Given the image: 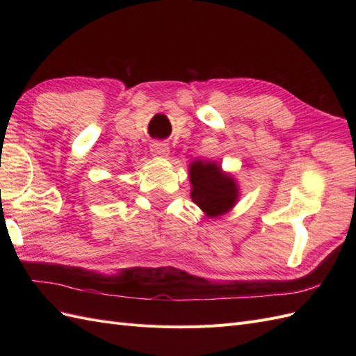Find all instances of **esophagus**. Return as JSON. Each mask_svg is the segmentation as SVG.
<instances>
[{"instance_id": "esophagus-1", "label": "esophagus", "mask_w": 356, "mask_h": 356, "mask_svg": "<svg viewBox=\"0 0 356 356\" xmlns=\"http://www.w3.org/2000/svg\"><path fill=\"white\" fill-rule=\"evenodd\" d=\"M152 154L156 157H168L169 156V147L165 143H153L152 145Z\"/></svg>"}]
</instances>
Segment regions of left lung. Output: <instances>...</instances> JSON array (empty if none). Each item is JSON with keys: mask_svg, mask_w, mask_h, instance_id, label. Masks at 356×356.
<instances>
[{"mask_svg": "<svg viewBox=\"0 0 356 356\" xmlns=\"http://www.w3.org/2000/svg\"><path fill=\"white\" fill-rule=\"evenodd\" d=\"M191 200L209 218L229 212L239 197L236 179L221 170L215 161L196 160L190 163Z\"/></svg>", "mask_w": 356, "mask_h": 356, "instance_id": "8db88e82", "label": "left lung"}]
</instances>
